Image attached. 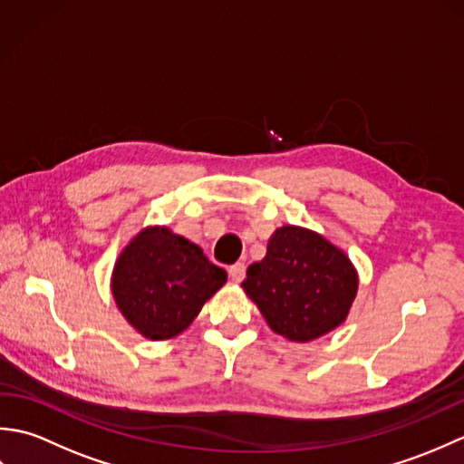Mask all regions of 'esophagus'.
Segmentation results:
<instances>
[{
    "mask_svg": "<svg viewBox=\"0 0 464 464\" xmlns=\"http://www.w3.org/2000/svg\"><path fill=\"white\" fill-rule=\"evenodd\" d=\"M245 271H247V267H245V263H235L229 267V277L233 283H241L245 279Z\"/></svg>",
    "mask_w": 464,
    "mask_h": 464,
    "instance_id": "1",
    "label": "esophagus"
}]
</instances>
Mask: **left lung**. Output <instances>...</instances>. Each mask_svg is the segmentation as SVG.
<instances>
[{"instance_id":"left-lung-1","label":"left lung","mask_w":464,"mask_h":464,"mask_svg":"<svg viewBox=\"0 0 464 464\" xmlns=\"http://www.w3.org/2000/svg\"><path fill=\"white\" fill-rule=\"evenodd\" d=\"M241 287L275 333L309 343L347 319L359 277L323 235L285 225L273 233L265 259L249 265Z\"/></svg>"}]
</instances>
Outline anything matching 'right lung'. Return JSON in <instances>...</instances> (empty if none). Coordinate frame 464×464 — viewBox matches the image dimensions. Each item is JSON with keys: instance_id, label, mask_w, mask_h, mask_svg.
I'll list each match as a JSON object with an SVG mask.
<instances>
[{"instance_id": "obj_1", "label": "right lung", "mask_w": 464, "mask_h": 464, "mask_svg": "<svg viewBox=\"0 0 464 464\" xmlns=\"http://www.w3.org/2000/svg\"><path fill=\"white\" fill-rule=\"evenodd\" d=\"M227 281L189 239L167 227H147L121 251L111 293L121 314L145 339L183 333Z\"/></svg>"}]
</instances>
